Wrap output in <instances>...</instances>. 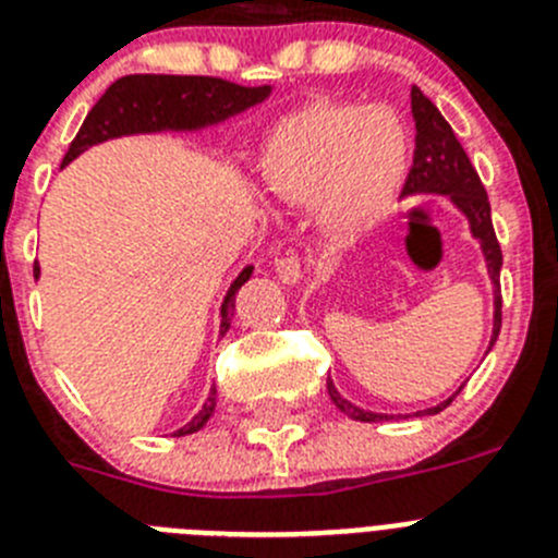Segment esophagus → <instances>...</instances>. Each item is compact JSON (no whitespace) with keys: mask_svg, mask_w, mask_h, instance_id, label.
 <instances>
[{"mask_svg":"<svg viewBox=\"0 0 558 558\" xmlns=\"http://www.w3.org/2000/svg\"><path fill=\"white\" fill-rule=\"evenodd\" d=\"M274 270H276V276H279V282H284V284H299L301 274H304V268H301V259L295 257V254H284V257L276 259Z\"/></svg>","mask_w":558,"mask_h":558,"instance_id":"34e87169","label":"esophagus"}]
</instances>
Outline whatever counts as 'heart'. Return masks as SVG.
I'll list each match as a JSON object with an SVG mask.
<instances>
[{
	"instance_id": "heart-1",
	"label": "heart",
	"mask_w": 558,
	"mask_h": 558,
	"mask_svg": "<svg viewBox=\"0 0 558 558\" xmlns=\"http://www.w3.org/2000/svg\"><path fill=\"white\" fill-rule=\"evenodd\" d=\"M409 166V132L390 107L313 101L265 137L259 179L279 202H315L326 234L354 240L396 209Z\"/></svg>"
}]
</instances>
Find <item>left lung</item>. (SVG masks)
Masks as SVG:
<instances>
[{
    "instance_id": "obj_1",
    "label": "left lung",
    "mask_w": 558,
    "mask_h": 558,
    "mask_svg": "<svg viewBox=\"0 0 558 558\" xmlns=\"http://www.w3.org/2000/svg\"><path fill=\"white\" fill-rule=\"evenodd\" d=\"M409 96H412V119H415V160H412V171H409L407 185H403V196H448V202L468 218L470 234L482 245L484 265H487L489 282H493L495 313L493 337H489V349H493L500 331V265H504V257H500V245L493 229V216H489L487 191H484L482 179H478L470 157L464 155L462 143L453 135L451 124L442 119V112L434 107V101L426 99L421 88H412ZM326 390H329V398L335 401V407L340 409L342 415H349L351 421L379 423L398 417L354 407L349 398H342L337 392L331 379H326ZM459 390L453 396H448L446 401H439L437 407H428L423 412H415V415H437V412H442L459 396Z\"/></svg>"
}]
</instances>
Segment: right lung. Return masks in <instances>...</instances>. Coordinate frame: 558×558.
Instances as JSON below:
<instances>
[{"label": "right lung", "instance_id": "obj_1", "mask_svg": "<svg viewBox=\"0 0 558 558\" xmlns=\"http://www.w3.org/2000/svg\"><path fill=\"white\" fill-rule=\"evenodd\" d=\"M270 96V85L245 88L218 76H171V74H130L121 76L105 90L94 110L85 116L80 132L71 141L63 157V166L88 151L96 143L124 135H149V132H196L204 126H216L232 119L238 112L259 105ZM35 274L40 268L35 265ZM254 274V265H245L234 282L229 284L221 304V329L227 335L234 315V293L243 288ZM216 412V387L209 390L207 403L193 415L191 423L173 432V437H185L204 428V423Z\"/></svg>", "mask_w": 558, "mask_h": 558}]
</instances>
